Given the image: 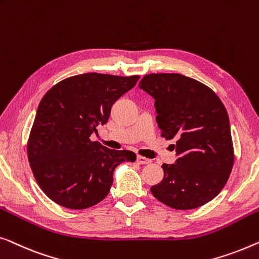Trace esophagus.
Segmentation results:
<instances>
[{"label": "esophagus", "instance_id": "34e87169", "mask_svg": "<svg viewBox=\"0 0 259 259\" xmlns=\"http://www.w3.org/2000/svg\"><path fill=\"white\" fill-rule=\"evenodd\" d=\"M137 163L138 164H150L151 159L142 157V156H137Z\"/></svg>", "mask_w": 259, "mask_h": 259}]
</instances>
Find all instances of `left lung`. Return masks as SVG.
Listing matches in <instances>:
<instances>
[{
	"instance_id": "obj_1",
	"label": "left lung",
	"mask_w": 259,
	"mask_h": 259,
	"mask_svg": "<svg viewBox=\"0 0 259 259\" xmlns=\"http://www.w3.org/2000/svg\"><path fill=\"white\" fill-rule=\"evenodd\" d=\"M141 89L155 100L161 136L175 140V164H163L164 178L151 194L176 210L210 202L227 184L235 155L228 112L203 83L181 74H149Z\"/></svg>"
}]
</instances>
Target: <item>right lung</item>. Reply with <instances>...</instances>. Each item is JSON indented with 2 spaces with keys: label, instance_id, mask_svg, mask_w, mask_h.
<instances>
[{
  "label": "right lung",
  "instance_id": "add662e5",
  "mask_svg": "<svg viewBox=\"0 0 259 259\" xmlns=\"http://www.w3.org/2000/svg\"><path fill=\"white\" fill-rule=\"evenodd\" d=\"M140 76H71L39 102L27 144L28 159L42 191L61 206L82 210L107 197L112 174L135 162L129 150H112L90 140L108 122L112 104L134 88Z\"/></svg>",
  "mask_w": 259,
  "mask_h": 259
}]
</instances>
